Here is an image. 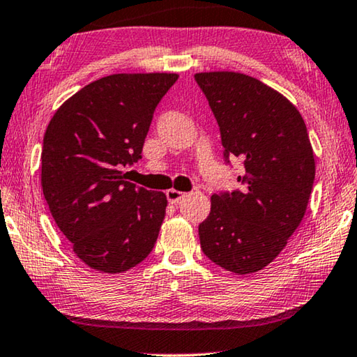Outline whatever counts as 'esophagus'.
<instances>
[{
  "label": "esophagus",
  "instance_id": "esophagus-1",
  "mask_svg": "<svg viewBox=\"0 0 357 357\" xmlns=\"http://www.w3.org/2000/svg\"><path fill=\"white\" fill-rule=\"evenodd\" d=\"M184 197H185V194L184 192H179V190H176V189L167 190V199H168L169 204H178V202L181 199H184Z\"/></svg>",
  "mask_w": 357,
  "mask_h": 357
}]
</instances>
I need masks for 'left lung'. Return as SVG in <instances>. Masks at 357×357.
Segmentation results:
<instances>
[{
  "label": "left lung",
  "instance_id": "8db88e82",
  "mask_svg": "<svg viewBox=\"0 0 357 357\" xmlns=\"http://www.w3.org/2000/svg\"><path fill=\"white\" fill-rule=\"evenodd\" d=\"M220 125L225 157L243 158L242 190L211 195L199 226L213 263L253 274L273 263L300 226L316 174L305 120L285 96L238 72L195 73Z\"/></svg>",
  "mask_w": 357,
  "mask_h": 357
}]
</instances>
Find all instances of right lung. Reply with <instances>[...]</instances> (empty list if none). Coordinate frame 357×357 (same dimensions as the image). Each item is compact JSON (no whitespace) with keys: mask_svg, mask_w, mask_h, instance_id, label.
Returning <instances> with one entry per match:
<instances>
[{"mask_svg":"<svg viewBox=\"0 0 357 357\" xmlns=\"http://www.w3.org/2000/svg\"><path fill=\"white\" fill-rule=\"evenodd\" d=\"M178 73H115L56 110L41 151V185L56 225L82 261L119 274L155 245L167 195L121 172L141 158L153 110Z\"/></svg>","mask_w":357,"mask_h":357,"instance_id":"add662e5","label":"right lung"}]
</instances>
